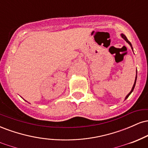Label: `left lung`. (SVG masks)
<instances>
[{"mask_svg":"<svg viewBox=\"0 0 148 148\" xmlns=\"http://www.w3.org/2000/svg\"><path fill=\"white\" fill-rule=\"evenodd\" d=\"M121 37H123V38L124 39V40H125V41H126L127 43L129 44V45H130V47H131V48H132V50H133V47H132V44H131V42L129 41L128 40H127V37L125 36V35H124V34H121ZM136 79H137V72H136V78H135V81H134V85H133V87H132V90L130 91V92L129 93L128 95H127L126 96V97H125V99H127V98L129 97V96L130 95H131V93L132 92H133V90H134V87H135V86H136Z\"/></svg>","mask_w":148,"mask_h":148,"instance_id":"8db88e82","label":"left lung"}]
</instances>
